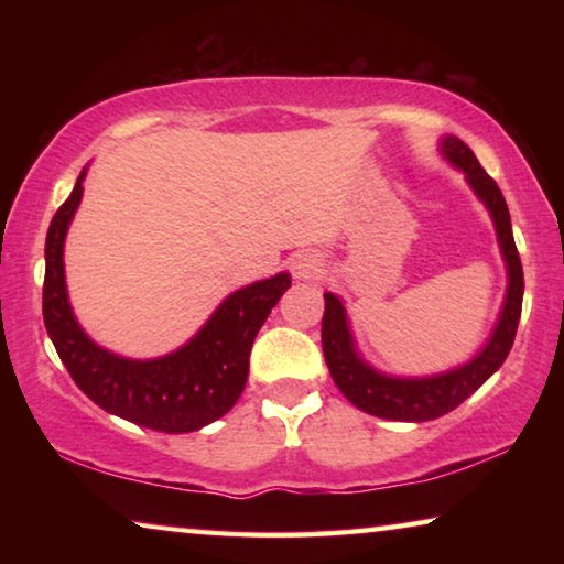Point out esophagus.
<instances>
[{
    "mask_svg": "<svg viewBox=\"0 0 564 564\" xmlns=\"http://www.w3.org/2000/svg\"><path fill=\"white\" fill-rule=\"evenodd\" d=\"M321 261L315 259V253H297L295 259H292V274H295V280H311V276L318 272Z\"/></svg>",
    "mask_w": 564,
    "mask_h": 564,
    "instance_id": "esophagus-1",
    "label": "esophagus"
}]
</instances>
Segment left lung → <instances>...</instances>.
I'll list each match as a JSON object with an SVG mask.
<instances>
[{
  "instance_id": "8db88e82",
  "label": "left lung",
  "mask_w": 564,
  "mask_h": 564,
  "mask_svg": "<svg viewBox=\"0 0 564 564\" xmlns=\"http://www.w3.org/2000/svg\"><path fill=\"white\" fill-rule=\"evenodd\" d=\"M442 153L465 174V180L477 197L482 199L485 207L490 210L492 226H496L500 253H503L508 269V290L503 307H500V318L492 328V336L480 351L475 354L467 365L454 367L449 372L431 375V377H390L377 372L359 357L354 336L346 318V307L334 292H326V313L321 323V341L323 357H326L328 372L349 400L369 415L388 421H434L438 415L449 413L459 403L473 395L496 369L503 365L508 351H511L516 328L521 318L523 303V269L519 251H516L511 215L503 199V192L492 176L480 166L475 153L469 151L467 143L459 138L446 135L442 138Z\"/></svg>"
}]
</instances>
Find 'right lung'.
<instances>
[{
	"label": "right lung",
	"instance_id": "1",
	"mask_svg": "<svg viewBox=\"0 0 564 564\" xmlns=\"http://www.w3.org/2000/svg\"><path fill=\"white\" fill-rule=\"evenodd\" d=\"M84 176L87 169L53 215L45 236L43 321L61 361L84 395L102 411L138 426L187 434L218 421L241 398L253 338L290 288V274L282 272L236 290L223 300L195 338L166 357H118L84 334L66 292L64 241L82 203Z\"/></svg>",
	"mask_w": 564,
	"mask_h": 564
}]
</instances>
